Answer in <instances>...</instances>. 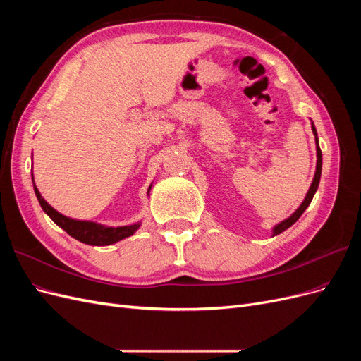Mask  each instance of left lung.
<instances>
[{"instance_id": "8db88e82", "label": "left lung", "mask_w": 361, "mask_h": 361, "mask_svg": "<svg viewBox=\"0 0 361 361\" xmlns=\"http://www.w3.org/2000/svg\"><path fill=\"white\" fill-rule=\"evenodd\" d=\"M312 130H313L314 140H316V154H318V162H316V173H314L313 182H312V185H310V188H309L307 195H305V199H304V202L300 204L298 209L295 211L289 218H286L285 221L279 223L274 228H272V236H276V235H279V233H281V232H285L286 228H289L293 223H297V220H298V218L302 215V212H304L305 209H307V206L310 204V202H312V199H313V195H314L316 190H318L319 179H321V171H322V152H321V149H319L318 134H316V129H314V125H313V123H312Z\"/></svg>"}]
</instances>
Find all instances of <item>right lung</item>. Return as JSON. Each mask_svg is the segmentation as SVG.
Listing matches in <instances>:
<instances>
[{
    "instance_id": "right-lung-1",
    "label": "right lung",
    "mask_w": 361,
    "mask_h": 361,
    "mask_svg": "<svg viewBox=\"0 0 361 361\" xmlns=\"http://www.w3.org/2000/svg\"><path fill=\"white\" fill-rule=\"evenodd\" d=\"M32 187H35L36 197L42 206V209L49 215V218L54 223L60 226L63 231L68 232L72 238L78 239L80 243L89 244V245H111L114 243L122 241V239H125L130 235H134L140 227V223L130 224V226H122V227H106V226L92 223V221L72 220V218L64 216L60 212H57L52 206H49L45 202V199L42 197L39 190L36 188L35 179H32ZM150 188H152V185L149 187V191H150Z\"/></svg>"
}]
</instances>
